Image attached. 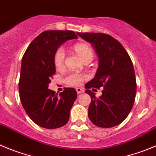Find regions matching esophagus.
I'll return each instance as SVG.
<instances>
[{"label":"esophagus","instance_id":"obj_1","mask_svg":"<svg viewBox=\"0 0 156 156\" xmlns=\"http://www.w3.org/2000/svg\"><path fill=\"white\" fill-rule=\"evenodd\" d=\"M76 93H78V94H80V93H83L84 92V90L81 88H76Z\"/></svg>","mask_w":156,"mask_h":156}]
</instances>
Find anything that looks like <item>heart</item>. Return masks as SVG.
Listing matches in <instances>:
<instances>
[{
    "instance_id": "b5f03b06",
    "label": "heart",
    "mask_w": 156,
    "mask_h": 156,
    "mask_svg": "<svg viewBox=\"0 0 156 156\" xmlns=\"http://www.w3.org/2000/svg\"><path fill=\"white\" fill-rule=\"evenodd\" d=\"M74 50L78 54L80 57L82 59L83 62L87 60H92L93 57V52L91 47L88 44L83 43H79L74 45ZM66 53L63 47H59L55 51L53 55V63L56 68L60 69L64 64ZM87 78V76L83 73H70L68 74L65 78V82L68 85L73 87H78L82 84L83 81L85 80Z\"/></svg>"
}]
</instances>
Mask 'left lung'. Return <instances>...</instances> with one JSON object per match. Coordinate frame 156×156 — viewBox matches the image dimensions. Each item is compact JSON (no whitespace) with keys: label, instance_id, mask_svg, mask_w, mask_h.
<instances>
[{"label":"left lung","instance_id":"left-lung-1","mask_svg":"<svg viewBox=\"0 0 156 156\" xmlns=\"http://www.w3.org/2000/svg\"><path fill=\"white\" fill-rule=\"evenodd\" d=\"M90 43L99 57L94 78L85 85L91 97L88 116L95 126H115L129 114L136 93V80L133 62L122 45L112 36L102 33H77ZM104 87L102 96H94L89 89Z\"/></svg>","mask_w":156,"mask_h":156}]
</instances>
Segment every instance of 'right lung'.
<instances>
[{
	"label": "right lung",
	"instance_id": "obj_1",
	"mask_svg": "<svg viewBox=\"0 0 156 156\" xmlns=\"http://www.w3.org/2000/svg\"><path fill=\"white\" fill-rule=\"evenodd\" d=\"M73 31L47 30L28 46L23 56L19 93L28 116L39 126L57 129L67 123L69 112L77 97L75 89L65 88L57 94L48 89L56 73L53 55L61 44L77 39Z\"/></svg>",
	"mask_w": 156,
	"mask_h": 156
}]
</instances>
